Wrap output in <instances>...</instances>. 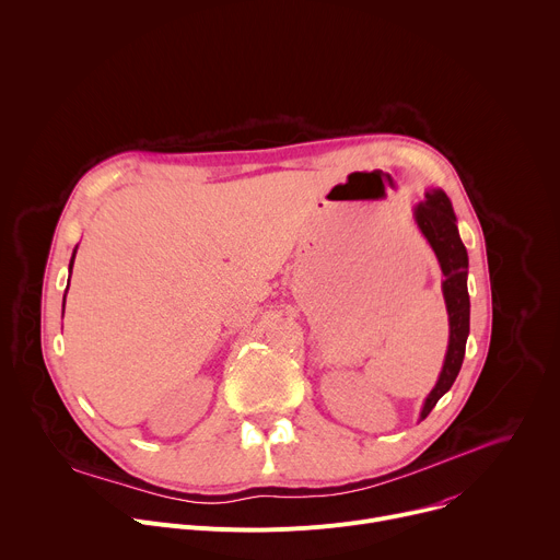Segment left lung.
Masks as SVG:
<instances>
[{
  "label": "left lung",
  "mask_w": 560,
  "mask_h": 560,
  "mask_svg": "<svg viewBox=\"0 0 560 560\" xmlns=\"http://www.w3.org/2000/svg\"><path fill=\"white\" fill-rule=\"evenodd\" d=\"M417 225L421 228L428 244L432 246L439 266L443 270V296L450 316V343L443 361L441 376L434 389L428 394L421 419H425L439 398L452 387L458 376L465 357V343L469 335V294H467V250L458 236L456 217L452 203L443 190H430L425 201L415 208Z\"/></svg>",
  "instance_id": "obj_1"
}]
</instances>
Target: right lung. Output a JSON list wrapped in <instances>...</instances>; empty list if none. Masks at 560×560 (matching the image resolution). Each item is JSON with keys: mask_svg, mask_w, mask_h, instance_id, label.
<instances>
[{"mask_svg": "<svg viewBox=\"0 0 560 560\" xmlns=\"http://www.w3.org/2000/svg\"><path fill=\"white\" fill-rule=\"evenodd\" d=\"M74 253H77V248H74ZM74 253H72V259H70V270H72V261H74ZM68 290V288H66ZM63 301H66V296H63Z\"/></svg>", "mask_w": 560, "mask_h": 560, "instance_id": "right-lung-1", "label": "right lung"}]
</instances>
